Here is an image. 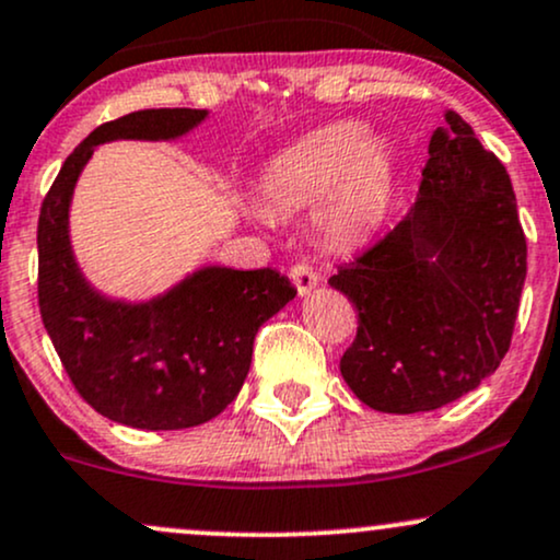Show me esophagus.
<instances>
[{"mask_svg": "<svg viewBox=\"0 0 560 560\" xmlns=\"http://www.w3.org/2000/svg\"><path fill=\"white\" fill-rule=\"evenodd\" d=\"M289 279H292V284L298 287L300 298H305V294H311L313 289L318 287V273L313 271L311 266H305V262H298V266H292V271H289Z\"/></svg>", "mask_w": 560, "mask_h": 560, "instance_id": "1", "label": "esophagus"}]
</instances>
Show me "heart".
Here are the masks:
<instances>
[{
	"instance_id": "obj_1",
	"label": "heart",
	"mask_w": 560,
	"mask_h": 560,
	"mask_svg": "<svg viewBox=\"0 0 560 560\" xmlns=\"http://www.w3.org/2000/svg\"><path fill=\"white\" fill-rule=\"evenodd\" d=\"M400 186V152L384 133L361 120H337L307 131L260 173L266 205L249 215L273 229L276 215L313 208V229L329 247L350 249L369 242L387 223Z\"/></svg>"
}]
</instances>
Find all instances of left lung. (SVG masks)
<instances>
[{
    "label": "left lung",
    "mask_w": 560,
    "mask_h": 560,
    "mask_svg": "<svg viewBox=\"0 0 560 560\" xmlns=\"http://www.w3.org/2000/svg\"><path fill=\"white\" fill-rule=\"evenodd\" d=\"M524 279L511 176L445 110L410 213L329 279L361 320L339 361L347 387L382 413L436 410L477 389L511 347Z\"/></svg>",
    "instance_id": "obj_1"
}]
</instances>
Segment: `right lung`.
<instances>
[{"instance_id": "obj_1", "label": "right lung", "mask_w": 560, "mask_h": 560, "mask_svg": "<svg viewBox=\"0 0 560 560\" xmlns=\"http://www.w3.org/2000/svg\"><path fill=\"white\" fill-rule=\"evenodd\" d=\"M208 110L160 107L94 128L70 152L38 215V307L70 382L96 413L144 432L215 419L240 395L255 334L298 289L271 268L205 262L147 300L96 289L70 242L75 184L100 144L176 141Z\"/></svg>"}]
</instances>
